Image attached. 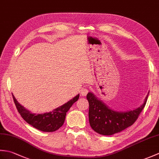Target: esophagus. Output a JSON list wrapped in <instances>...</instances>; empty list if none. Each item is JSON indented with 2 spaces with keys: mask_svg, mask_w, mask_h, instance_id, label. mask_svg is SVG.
Segmentation results:
<instances>
[{
  "mask_svg": "<svg viewBox=\"0 0 159 159\" xmlns=\"http://www.w3.org/2000/svg\"><path fill=\"white\" fill-rule=\"evenodd\" d=\"M89 92V89L88 88H87V87H85V88H83L81 89V92H80V94H81L82 96H86L87 93Z\"/></svg>",
  "mask_w": 159,
  "mask_h": 159,
  "instance_id": "1",
  "label": "esophagus"
}]
</instances>
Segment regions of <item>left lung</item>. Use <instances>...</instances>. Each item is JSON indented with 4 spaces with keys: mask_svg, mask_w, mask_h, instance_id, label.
Segmentation results:
<instances>
[{
    "mask_svg": "<svg viewBox=\"0 0 159 159\" xmlns=\"http://www.w3.org/2000/svg\"><path fill=\"white\" fill-rule=\"evenodd\" d=\"M148 94L142 105L128 111H116L107 106L97 98L93 93L89 92L87 99L89 104V121L92 129L102 135H112L132 126L137 120L146 105Z\"/></svg>",
    "mask_w": 159,
    "mask_h": 159,
    "instance_id": "8db88e82",
    "label": "left lung"
}]
</instances>
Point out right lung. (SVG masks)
Returning a JSON list of instances; mask_svg holds the SVG:
<instances>
[{
    "label": "right lung",
    "instance_id": "1",
    "mask_svg": "<svg viewBox=\"0 0 159 159\" xmlns=\"http://www.w3.org/2000/svg\"><path fill=\"white\" fill-rule=\"evenodd\" d=\"M13 98L18 113L29 124L31 125L36 129L43 132H54L63 126L65 121L66 113L72 106V104L79 100V94H78L67 103L63 104L62 106L54 109L52 111L42 114L32 113L22 106L16 100L13 95Z\"/></svg>",
    "mask_w": 159,
    "mask_h": 159
}]
</instances>
